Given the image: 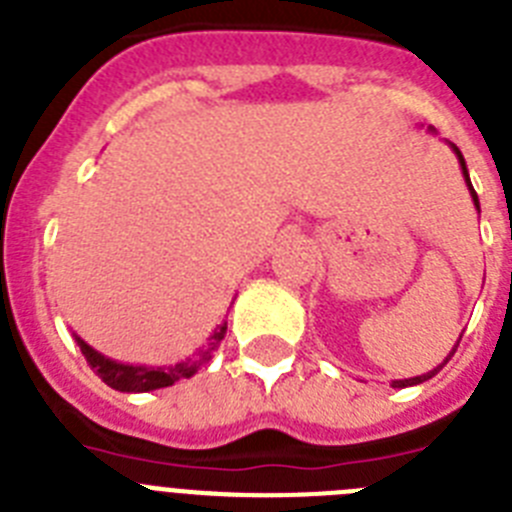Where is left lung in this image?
<instances>
[{"label":"left lung","instance_id":"8db88e82","mask_svg":"<svg viewBox=\"0 0 512 512\" xmlns=\"http://www.w3.org/2000/svg\"><path fill=\"white\" fill-rule=\"evenodd\" d=\"M428 130H431V133H436V130H433V128H428ZM449 146H451V151L456 153V158H459V166H461V174H464V182H467V187H469V194H472V202H474V207H477V210H479V200H477V192H474V187H472V179H469L467 161H464V156H461V151H459V148L454 146V143H449ZM459 341H461V336H459ZM459 341H456V346H459ZM456 346L451 348V351H449V356H446V359H443L441 364L436 366V369H431V372L420 374V377H410V379H395V382H392V387H397V390H402V387H413V384H423V382H428V379H431V377H436V374L441 372V369H443V364H446V361H449L451 356L456 354Z\"/></svg>","mask_w":512,"mask_h":512}]
</instances>
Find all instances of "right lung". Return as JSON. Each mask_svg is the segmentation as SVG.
Here are the masks:
<instances>
[{
  "instance_id": "right-lung-1",
  "label": "right lung",
  "mask_w": 512,
  "mask_h": 512,
  "mask_svg": "<svg viewBox=\"0 0 512 512\" xmlns=\"http://www.w3.org/2000/svg\"><path fill=\"white\" fill-rule=\"evenodd\" d=\"M225 330H228V323H220L215 330H212V336L207 338V346L200 348V354L197 359H187L179 361L174 366H140V364H122V361L107 359L104 354H99L97 348L89 346L87 341H81L76 336V343H79L81 354L87 359V364L92 366L94 372L99 374L107 387L117 392H153L161 390V387H171L179 379H189L197 374L205 361L212 359V351L220 346V341L225 338Z\"/></svg>"
}]
</instances>
